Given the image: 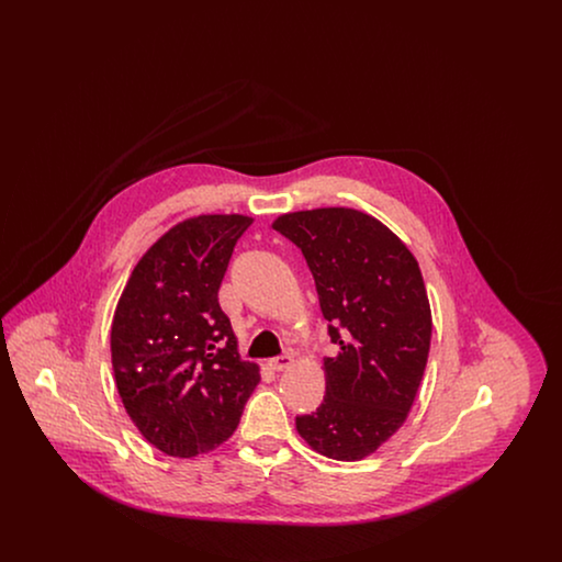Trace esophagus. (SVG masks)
<instances>
[{
    "instance_id": "34e87169",
    "label": "esophagus",
    "mask_w": 562,
    "mask_h": 562,
    "mask_svg": "<svg viewBox=\"0 0 562 562\" xmlns=\"http://www.w3.org/2000/svg\"><path fill=\"white\" fill-rule=\"evenodd\" d=\"M293 367V356L291 353H282V356H276L269 360V369L280 373V371H286Z\"/></svg>"
}]
</instances>
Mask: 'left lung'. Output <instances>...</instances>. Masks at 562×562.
<instances>
[{"label":"left lung","instance_id":"left-lung-1","mask_svg":"<svg viewBox=\"0 0 562 562\" xmlns=\"http://www.w3.org/2000/svg\"><path fill=\"white\" fill-rule=\"evenodd\" d=\"M273 229L303 252L330 344L326 396L294 419L318 453L356 461L396 434L428 362L431 312L419 266L383 223L351 209L282 214Z\"/></svg>","mask_w":562,"mask_h":562}]
</instances>
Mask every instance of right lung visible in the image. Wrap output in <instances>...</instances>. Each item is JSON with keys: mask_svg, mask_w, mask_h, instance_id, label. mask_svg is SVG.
Returning <instances> with one entry per match:
<instances>
[{"mask_svg": "<svg viewBox=\"0 0 562 562\" xmlns=\"http://www.w3.org/2000/svg\"><path fill=\"white\" fill-rule=\"evenodd\" d=\"M252 218L202 214L166 232L120 296L111 324L115 385L134 426L161 453L223 445L259 383L244 362L218 289Z\"/></svg>", "mask_w": 562, "mask_h": 562, "instance_id": "add662e5", "label": "right lung"}]
</instances>
